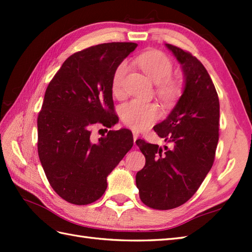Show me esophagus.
I'll return each instance as SVG.
<instances>
[{
    "mask_svg": "<svg viewBox=\"0 0 252 252\" xmlns=\"http://www.w3.org/2000/svg\"><path fill=\"white\" fill-rule=\"evenodd\" d=\"M137 138H138V133L134 131V132H133V141H134V144H135Z\"/></svg>",
    "mask_w": 252,
    "mask_h": 252,
    "instance_id": "34e87169",
    "label": "esophagus"
}]
</instances>
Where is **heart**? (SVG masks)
Masks as SVG:
<instances>
[{
    "label": "heart",
    "mask_w": 252,
    "mask_h": 252,
    "mask_svg": "<svg viewBox=\"0 0 252 252\" xmlns=\"http://www.w3.org/2000/svg\"><path fill=\"white\" fill-rule=\"evenodd\" d=\"M137 63L144 73L157 84V95L167 106L173 105L182 94V85L178 80L171 79L173 73V65L169 58L161 52L152 51L144 53L137 58ZM129 70L126 62L120 63L112 76L111 88L115 95L123 93L125 79ZM121 117L125 125L134 130H145L156 122L160 117L159 107L155 103H142L132 100L121 109Z\"/></svg>",
    "instance_id": "obj_1"
}]
</instances>
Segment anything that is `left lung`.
<instances>
[{"label": "left lung", "instance_id": "left-lung-1", "mask_svg": "<svg viewBox=\"0 0 252 252\" xmlns=\"http://www.w3.org/2000/svg\"><path fill=\"white\" fill-rule=\"evenodd\" d=\"M165 46L184 73L183 94L167 119L154 126L170 146L136 141L146 159L135 179L140 198L157 210L180 207L199 189L215 161L220 119L218 93L206 68L190 53Z\"/></svg>", "mask_w": 252, "mask_h": 252}]
</instances>
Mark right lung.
I'll return each instance as SVG.
<instances>
[{
    "label": "right lung",
    "instance_id": "add662e5",
    "mask_svg": "<svg viewBox=\"0 0 252 252\" xmlns=\"http://www.w3.org/2000/svg\"><path fill=\"white\" fill-rule=\"evenodd\" d=\"M132 42H111L74 53L47 87L37 116V153L57 195L73 205L103 196L107 176L133 146L127 129L108 131L93 142V126L118 122L111 81L116 68L135 50Z\"/></svg>",
    "mask_w": 252,
    "mask_h": 252
}]
</instances>
